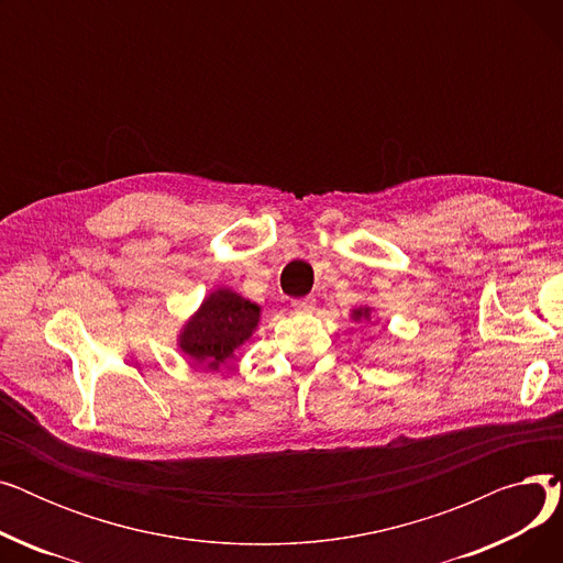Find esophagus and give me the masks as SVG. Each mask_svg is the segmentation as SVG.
<instances>
[{
  "label": "esophagus",
  "mask_w": 563,
  "mask_h": 563,
  "mask_svg": "<svg viewBox=\"0 0 563 563\" xmlns=\"http://www.w3.org/2000/svg\"><path fill=\"white\" fill-rule=\"evenodd\" d=\"M314 306H317V301H314L312 297L291 301V310H294V312H312V310H314Z\"/></svg>",
  "instance_id": "1"
}]
</instances>
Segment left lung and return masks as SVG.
I'll return each instance as SVG.
<instances>
[{"label": "left lung", "mask_w": 563, "mask_h": 563, "mask_svg": "<svg viewBox=\"0 0 563 563\" xmlns=\"http://www.w3.org/2000/svg\"><path fill=\"white\" fill-rule=\"evenodd\" d=\"M351 321H356V323H369V327H374V323H378V319H376V310L372 308V306H356L351 310Z\"/></svg>", "instance_id": "obj_1"}]
</instances>
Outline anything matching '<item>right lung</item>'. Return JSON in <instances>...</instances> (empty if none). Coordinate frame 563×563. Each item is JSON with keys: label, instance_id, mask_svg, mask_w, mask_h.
<instances>
[{"label": "right lung", "instance_id": "right-lung-1", "mask_svg": "<svg viewBox=\"0 0 563 563\" xmlns=\"http://www.w3.org/2000/svg\"><path fill=\"white\" fill-rule=\"evenodd\" d=\"M262 306L230 287H214L177 331L180 349L196 367L217 372L260 327Z\"/></svg>", "mask_w": 563, "mask_h": 563}]
</instances>
